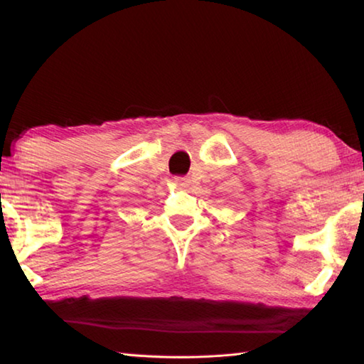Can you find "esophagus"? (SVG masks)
Returning a JSON list of instances; mask_svg holds the SVG:
<instances>
[{"label":"esophagus","mask_w":364,"mask_h":364,"mask_svg":"<svg viewBox=\"0 0 364 364\" xmlns=\"http://www.w3.org/2000/svg\"><path fill=\"white\" fill-rule=\"evenodd\" d=\"M174 182H176V185H179V187H187V185L190 183V179L185 176H176Z\"/></svg>","instance_id":"esophagus-1"}]
</instances>
